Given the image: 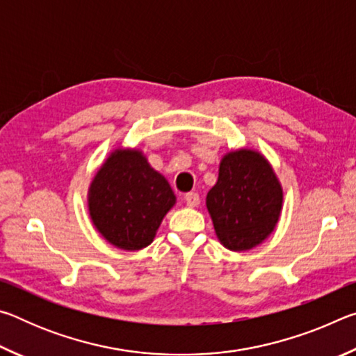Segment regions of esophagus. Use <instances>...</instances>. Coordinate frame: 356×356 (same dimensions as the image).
Segmentation results:
<instances>
[{
    "label": "esophagus",
    "instance_id": "34e87169",
    "mask_svg": "<svg viewBox=\"0 0 356 356\" xmlns=\"http://www.w3.org/2000/svg\"><path fill=\"white\" fill-rule=\"evenodd\" d=\"M184 200H185L186 206H188V207H196L197 204H200V195H197V193H195V191H190L184 196Z\"/></svg>",
    "mask_w": 356,
    "mask_h": 356
}]
</instances>
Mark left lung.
<instances>
[{
    "label": "left lung",
    "instance_id": "1",
    "mask_svg": "<svg viewBox=\"0 0 356 356\" xmlns=\"http://www.w3.org/2000/svg\"><path fill=\"white\" fill-rule=\"evenodd\" d=\"M206 202L220 242L231 251H245L272 234L280 220L282 188L261 154L240 149L221 160Z\"/></svg>",
    "mask_w": 356,
    "mask_h": 356
}]
</instances>
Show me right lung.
Returning a JSON list of instances; mask_svg holds the SVG:
<instances>
[{
  "label": "right lung",
  "mask_w": 356,
  "mask_h": 356,
  "mask_svg": "<svg viewBox=\"0 0 356 356\" xmlns=\"http://www.w3.org/2000/svg\"><path fill=\"white\" fill-rule=\"evenodd\" d=\"M88 202L102 236L120 250L135 251L152 243L176 196L140 150L118 149L94 177Z\"/></svg>",
  "instance_id": "add662e5"
}]
</instances>
